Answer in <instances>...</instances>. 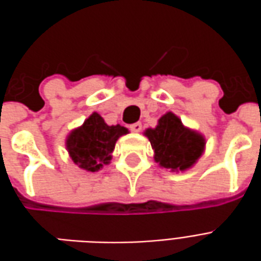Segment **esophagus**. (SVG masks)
Returning a JSON list of instances; mask_svg holds the SVG:
<instances>
[{"mask_svg": "<svg viewBox=\"0 0 261 261\" xmlns=\"http://www.w3.org/2000/svg\"><path fill=\"white\" fill-rule=\"evenodd\" d=\"M130 130L134 131V133H140L142 130V124L141 123H134V124L130 125Z\"/></svg>", "mask_w": 261, "mask_h": 261, "instance_id": "34e87169", "label": "esophagus"}]
</instances>
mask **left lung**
Returning a JSON list of instances; mask_svg holds the SVG:
<instances>
[{"mask_svg": "<svg viewBox=\"0 0 261 261\" xmlns=\"http://www.w3.org/2000/svg\"><path fill=\"white\" fill-rule=\"evenodd\" d=\"M145 136L152 145L155 162L161 168L177 172L192 168L205 147V138L185 127L172 112L164 114L155 128L145 130Z\"/></svg>", "mask_w": 261, "mask_h": 261, "instance_id": "8db88e82", "label": "left lung"}]
</instances>
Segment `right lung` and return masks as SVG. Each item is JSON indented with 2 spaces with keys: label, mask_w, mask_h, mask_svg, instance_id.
Returning a JSON list of instances; mask_svg holds the SVG:
<instances>
[{
  "label": "right lung",
  "mask_w": 261,
  "mask_h": 261,
  "mask_svg": "<svg viewBox=\"0 0 261 261\" xmlns=\"http://www.w3.org/2000/svg\"><path fill=\"white\" fill-rule=\"evenodd\" d=\"M127 133L123 125H108L100 114L92 113L84 124L69 133L65 144L75 165L88 172H97L110 162L116 141Z\"/></svg>",
  "instance_id": "obj_1"
}]
</instances>
